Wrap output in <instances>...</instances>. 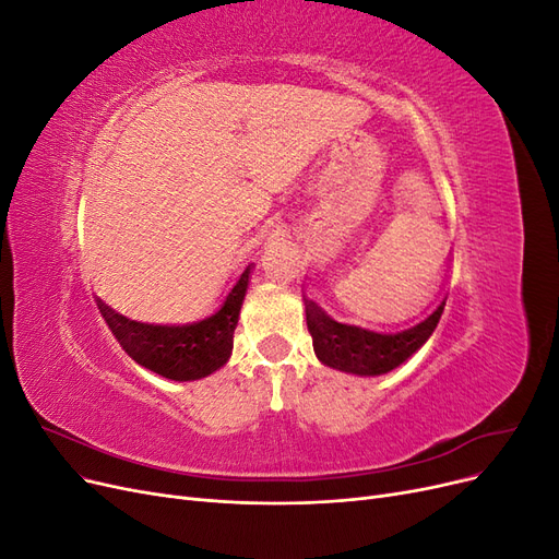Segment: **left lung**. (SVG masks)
<instances>
[{
    "instance_id": "obj_1",
    "label": "left lung",
    "mask_w": 559,
    "mask_h": 559,
    "mask_svg": "<svg viewBox=\"0 0 559 559\" xmlns=\"http://www.w3.org/2000/svg\"><path fill=\"white\" fill-rule=\"evenodd\" d=\"M302 300H306L308 331L312 335L317 359L329 368L359 378L384 376L408 361L429 341L445 308L443 296L441 302L417 324L403 326L401 331H373L333 319L324 308H319L306 296Z\"/></svg>"
}]
</instances>
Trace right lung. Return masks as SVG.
Segmentation results:
<instances>
[{"label":"right lung","instance_id":"right-lung-1","mask_svg":"<svg viewBox=\"0 0 559 559\" xmlns=\"http://www.w3.org/2000/svg\"><path fill=\"white\" fill-rule=\"evenodd\" d=\"M251 267L253 263L242 270L218 310L191 324H146L116 312L103 298H97V308L130 359L167 380H200L230 359L233 333L247 296Z\"/></svg>","mask_w":559,"mask_h":559}]
</instances>
